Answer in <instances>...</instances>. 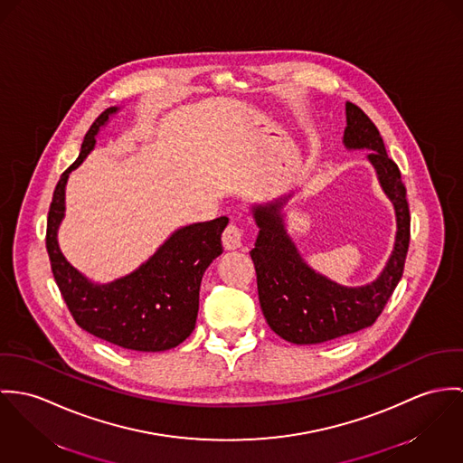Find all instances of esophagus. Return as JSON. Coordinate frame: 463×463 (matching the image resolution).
<instances>
[{
  "label": "esophagus",
  "mask_w": 463,
  "mask_h": 463,
  "mask_svg": "<svg viewBox=\"0 0 463 463\" xmlns=\"http://www.w3.org/2000/svg\"><path fill=\"white\" fill-rule=\"evenodd\" d=\"M241 241H243V229L238 222H229V225L225 227L223 234H222V243L227 250H232V249H240L241 247Z\"/></svg>",
  "instance_id": "1"
}]
</instances>
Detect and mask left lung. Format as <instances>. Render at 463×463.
<instances>
[{
  "label": "left lung",
  "mask_w": 463,
  "mask_h": 463,
  "mask_svg": "<svg viewBox=\"0 0 463 463\" xmlns=\"http://www.w3.org/2000/svg\"><path fill=\"white\" fill-rule=\"evenodd\" d=\"M345 144L371 149L385 194L398 216L394 252L382 275L364 288H343L314 273L288 238L280 203L254 207L259 236L250 256L256 266L257 293L269 328L295 345H316L371 326L394 293L411 243V209L398 165L387 156L373 120L357 104L346 103Z\"/></svg>",
  "instance_id": "obj_1"
}]
</instances>
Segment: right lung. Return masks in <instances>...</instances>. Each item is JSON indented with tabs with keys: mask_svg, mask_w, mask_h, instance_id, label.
<instances>
[{
	"mask_svg": "<svg viewBox=\"0 0 463 463\" xmlns=\"http://www.w3.org/2000/svg\"><path fill=\"white\" fill-rule=\"evenodd\" d=\"M115 111V106L106 108L92 122L78 159L61 174L48 213L46 249L58 289L83 330L120 348L163 352L181 345L195 328L201 280L213 259L223 250L222 232L229 218L179 229L146 264L111 284L98 286L81 277L56 243L65 183L71 170L94 149L99 128Z\"/></svg>",
	"mask_w": 463,
	"mask_h": 463,
	"instance_id": "add662e5",
	"label": "right lung"
}]
</instances>
